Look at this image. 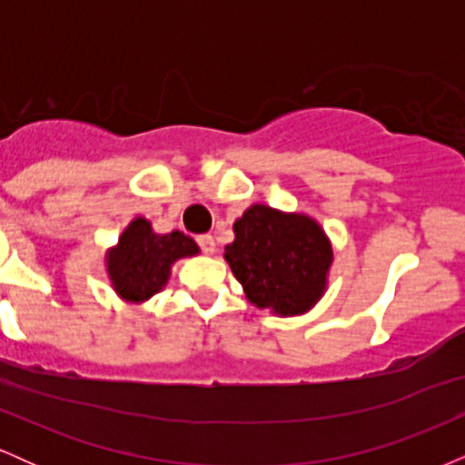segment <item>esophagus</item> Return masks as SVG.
<instances>
[{"instance_id":"1","label":"esophagus","mask_w":465,"mask_h":465,"mask_svg":"<svg viewBox=\"0 0 465 465\" xmlns=\"http://www.w3.org/2000/svg\"><path fill=\"white\" fill-rule=\"evenodd\" d=\"M196 242H199V247L205 251V253H214L216 251V240L214 236H210V233H201V236H196Z\"/></svg>"}]
</instances>
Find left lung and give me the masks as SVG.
Returning a JSON list of instances; mask_svg holds the SVG:
<instances>
[{
	"label": "left lung",
	"mask_w": 465,
	"mask_h": 465,
	"mask_svg": "<svg viewBox=\"0 0 465 465\" xmlns=\"http://www.w3.org/2000/svg\"><path fill=\"white\" fill-rule=\"evenodd\" d=\"M233 233L225 260L251 303L291 317L319 302L332 247L311 216L251 205L233 223Z\"/></svg>",
	"instance_id": "1"
}]
</instances>
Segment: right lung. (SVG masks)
<instances>
[{
    "label": "right lung",
    "mask_w": 465,
    "mask_h": 465,
    "mask_svg": "<svg viewBox=\"0 0 465 465\" xmlns=\"http://www.w3.org/2000/svg\"><path fill=\"white\" fill-rule=\"evenodd\" d=\"M199 253V247L190 236L181 232H153L146 218H135L120 236L115 249L106 253L111 284L122 300L146 302L165 286L170 266L179 258Z\"/></svg>",
    "instance_id": "add662e5"
}]
</instances>
